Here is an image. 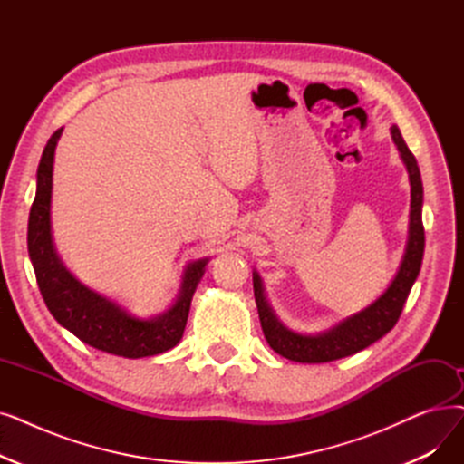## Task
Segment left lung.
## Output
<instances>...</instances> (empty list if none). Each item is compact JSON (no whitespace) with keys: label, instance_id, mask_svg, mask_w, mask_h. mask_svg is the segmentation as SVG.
Here are the masks:
<instances>
[{"label":"left lung","instance_id":"obj_1","mask_svg":"<svg viewBox=\"0 0 464 464\" xmlns=\"http://www.w3.org/2000/svg\"><path fill=\"white\" fill-rule=\"evenodd\" d=\"M392 140L400 150L401 159H404L406 169L410 172V182H411L410 240H408V248H406L404 259H401L398 275L394 276L389 290L368 309L347 318L345 322H341L339 326H335L326 334L301 335V334L290 332L275 318L264 297V290H261V280L257 273H254V295H256V305L261 320V330H264L269 347L280 356L294 362H301V364H320V362L345 358L375 343L377 339L389 334L398 322L401 309H404V304L410 295V290L420 269L422 252H425V227H422V218H420L422 182H420V172L417 167L415 155L410 151L398 127H392Z\"/></svg>","mask_w":464,"mask_h":464}]
</instances>
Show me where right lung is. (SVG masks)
I'll list each match as a JSON object with an SVG mask.
<instances>
[{"mask_svg":"<svg viewBox=\"0 0 464 464\" xmlns=\"http://www.w3.org/2000/svg\"><path fill=\"white\" fill-rule=\"evenodd\" d=\"M58 129L44 150L37 167V191L28 219V252L39 292L51 314L83 343L110 354L142 358L160 354L182 339L191 307V297L205 273L207 259H198L186 271L182 292L165 314L142 320L119 309L110 299L75 280L53 248L51 238V189Z\"/></svg>","mask_w":464,"mask_h":464,"instance_id":"1","label":"right lung"}]
</instances>
